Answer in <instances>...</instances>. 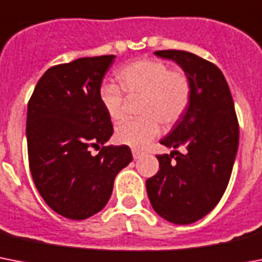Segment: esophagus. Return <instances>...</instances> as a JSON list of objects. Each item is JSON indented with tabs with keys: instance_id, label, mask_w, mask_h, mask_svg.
I'll list each match as a JSON object with an SVG mask.
<instances>
[{
	"instance_id": "esophagus-1",
	"label": "esophagus",
	"mask_w": 262,
	"mask_h": 262,
	"mask_svg": "<svg viewBox=\"0 0 262 262\" xmlns=\"http://www.w3.org/2000/svg\"><path fill=\"white\" fill-rule=\"evenodd\" d=\"M133 157L134 160H139L142 157V151H139V150H133Z\"/></svg>"
}]
</instances>
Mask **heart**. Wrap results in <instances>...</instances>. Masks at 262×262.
Instances as JSON below:
<instances>
[{
	"mask_svg": "<svg viewBox=\"0 0 262 262\" xmlns=\"http://www.w3.org/2000/svg\"><path fill=\"white\" fill-rule=\"evenodd\" d=\"M121 88L129 95L143 93L138 119H127L116 127L115 138L120 144L134 148L146 147L160 135L161 121L174 124L189 106L192 86L181 70H169L165 62L141 59L127 64L118 74ZM116 83L102 82L98 98L112 120L124 115V96Z\"/></svg>",
	"mask_w": 262,
	"mask_h": 262,
	"instance_id": "b5f03b06",
	"label": "heart"
}]
</instances>
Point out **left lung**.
Wrapping results in <instances>:
<instances>
[{"instance_id": "8db88e82", "label": "left lung", "mask_w": 262, "mask_h": 262, "mask_svg": "<svg viewBox=\"0 0 262 262\" xmlns=\"http://www.w3.org/2000/svg\"><path fill=\"white\" fill-rule=\"evenodd\" d=\"M173 60L192 86L189 106L161 144L160 170L146 181L152 208L165 221L189 225L214 210L229 184L238 151L239 127L223 73L214 63L179 50L156 51ZM184 147L186 151H177Z\"/></svg>"}]
</instances>
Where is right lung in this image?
Listing matches in <instances>:
<instances>
[{
    "instance_id": "obj_1",
    "label": "right lung",
    "mask_w": 262,
    "mask_h": 262,
    "mask_svg": "<svg viewBox=\"0 0 262 262\" xmlns=\"http://www.w3.org/2000/svg\"><path fill=\"white\" fill-rule=\"evenodd\" d=\"M115 55L79 58L41 75L27 111L29 169L51 210L73 221L101 211L115 177L133 161L128 146H104L114 134L98 89ZM92 147H101L96 156Z\"/></svg>"
}]
</instances>
